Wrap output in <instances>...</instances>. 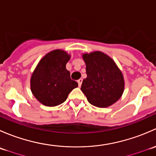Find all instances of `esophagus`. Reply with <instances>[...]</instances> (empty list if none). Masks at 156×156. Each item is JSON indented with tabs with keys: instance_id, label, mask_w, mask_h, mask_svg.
I'll return each instance as SVG.
<instances>
[{
	"instance_id": "esophagus-1",
	"label": "esophagus",
	"mask_w": 156,
	"mask_h": 156,
	"mask_svg": "<svg viewBox=\"0 0 156 156\" xmlns=\"http://www.w3.org/2000/svg\"><path fill=\"white\" fill-rule=\"evenodd\" d=\"M82 81H83V80L81 79V78H80L79 80H78V86H79V87H81V84H82Z\"/></svg>"
}]
</instances>
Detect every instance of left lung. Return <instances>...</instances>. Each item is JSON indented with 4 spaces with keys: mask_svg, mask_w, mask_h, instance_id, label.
Returning a JSON list of instances; mask_svg holds the SVG:
<instances>
[{
    "mask_svg": "<svg viewBox=\"0 0 156 156\" xmlns=\"http://www.w3.org/2000/svg\"><path fill=\"white\" fill-rule=\"evenodd\" d=\"M87 78L81 90L93 106L105 108L122 97L125 87L123 75L114 61L100 51L83 54Z\"/></svg>",
    "mask_w": 156,
    "mask_h": 156,
    "instance_id": "left-lung-1",
    "label": "left lung"
}]
</instances>
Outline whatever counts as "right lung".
I'll list each match as a JSON object with an SVG mask.
<instances>
[{
    "instance_id": "obj_1",
    "label": "right lung",
    "mask_w": 156,
    "mask_h": 156,
    "mask_svg": "<svg viewBox=\"0 0 156 156\" xmlns=\"http://www.w3.org/2000/svg\"><path fill=\"white\" fill-rule=\"evenodd\" d=\"M70 56L66 52L56 50L50 52L36 67L31 78V90L40 103L47 106L61 104L69 93L78 87L71 79L70 72L66 68Z\"/></svg>"
}]
</instances>
